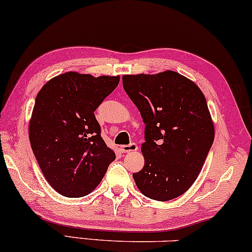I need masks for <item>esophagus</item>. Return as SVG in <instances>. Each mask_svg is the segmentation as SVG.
<instances>
[{
	"label": "esophagus",
	"instance_id": "esophagus-1",
	"mask_svg": "<svg viewBox=\"0 0 252 252\" xmlns=\"http://www.w3.org/2000/svg\"><path fill=\"white\" fill-rule=\"evenodd\" d=\"M120 149L123 154H129V152L137 151V150H138V146H137V144H135V143H131V144H128V145H122Z\"/></svg>",
	"mask_w": 252,
	"mask_h": 252
}]
</instances>
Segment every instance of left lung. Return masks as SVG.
Returning a JSON list of instances; mask_svg holds the SVG:
<instances>
[{
  "label": "left lung",
  "mask_w": 252,
  "mask_h": 252,
  "mask_svg": "<svg viewBox=\"0 0 252 252\" xmlns=\"http://www.w3.org/2000/svg\"><path fill=\"white\" fill-rule=\"evenodd\" d=\"M122 80L145 124L144 167L132 174L137 189L157 201L176 199L196 180L214 142L205 95L174 71L126 74Z\"/></svg>",
  "instance_id": "1"
}]
</instances>
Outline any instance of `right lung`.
Masks as SVG:
<instances>
[{"label":"right lung","instance_id":"1","mask_svg":"<svg viewBox=\"0 0 252 252\" xmlns=\"http://www.w3.org/2000/svg\"><path fill=\"white\" fill-rule=\"evenodd\" d=\"M119 82L120 75L66 72L37 94L29 138L47 183L63 196L80 197L94 190L115 159L94 111Z\"/></svg>","mask_w":252,"mask_h":252}]
</instances>
